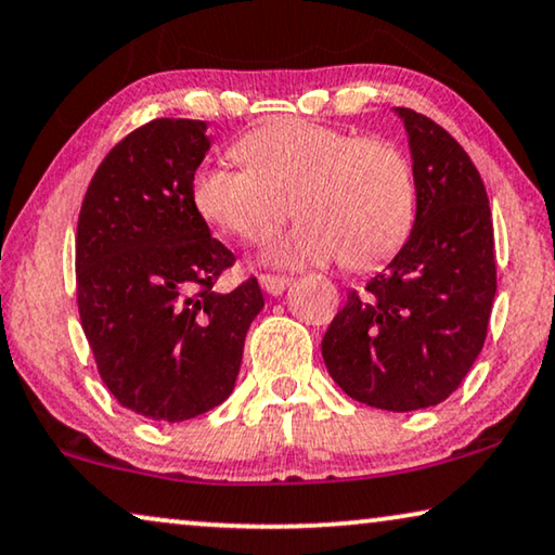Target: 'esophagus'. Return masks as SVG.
I'll list each match as a JSON object with an SVG mask.
<instances>
[{
  "label": "esophagus",
  "instance_id": "obj_1",
  "mask_svg": "<svg viewBox=\"0 0 555 555\" xmlns=\"http://www.w3.org/2000/svg\"><path fill=\"white\" fill-rule=\"evenodd\" d=\"M260 285H262L264 293L280 295L287 285H291V278H285V275H260Z\"/></svg>",
  "mask_w": 555,
  "mask_h": 555
}]
</instances>
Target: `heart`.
<instances>
[{
	"instance_id": "obj_1",
	"label": "heart",
	"mask_w": 555,
	"mask_h": 555,
	"mask_svg": "<svg viewBox=\"0 0 555 555\" xmlns=\"http://www.w3.org/2000/svg\"><path fill=\"white\" fill-rule=\"evenodd\" d=\"M235 157L243 167H199L192 203L207 222L245 243L268 240L293 203L300 222L268 250L280 268L340 258L348 270H371L396 255L413 228L411 163L383 138L278 117L243 134Z\"/></svg>"
}]
</instances>
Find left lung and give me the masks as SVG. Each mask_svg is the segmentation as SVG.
<instances>
[{
  "mask_svg": "<svg viewBox=\"0 0 555 555\" xmlns=\"http://www.w3.org/2000/svg\"><path fill=\"white\" fill-rule=\"evenodd\" d=\"M417 195L408 243L365 291H350L323 337V360L352 400L405 413L457 390L488 335L495 297L486 184L461 144L400 107Z\"/></svg>",
  "mask_w": 555,
  "mask_h": 555,
  "instance_id": "8db88e82",
  "label": "left lung"
}]
</instances>
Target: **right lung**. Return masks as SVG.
Returning <instances> with one entry per match:
<instances>
[{"label":"right lung","mask_w":555,"mask_h":555,"mask_svg":"<svg viewBox=\"0 0 555 555\" xmlns=\"http://www.w3.org/2000/svg\"><path fill=\"white\" fill-rule=\"evenodd\" d=\"M203 119L159 117L119 140L77 220V308L98 373L127 411L180 423L235 388L262 293L212 285L235 255L192 203L210 142Z\"/></svg>","instance_id":"obj_1"}]
</instances>
